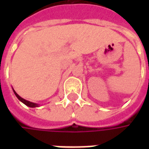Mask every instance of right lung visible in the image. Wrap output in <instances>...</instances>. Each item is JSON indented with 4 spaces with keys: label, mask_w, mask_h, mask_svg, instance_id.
Here are the masks:
<instances>
[{
    "label": "right lung",
    "mask_w": 149,
    "mask_h": 149,
    "mask_svg": "<svg viewBox=\"0 0 149 149\" xmlns=\"http://www.w3.org/2000/svg\"><path fill=\"white\" fill-rule=\"evenodd\" d=\"M13 92H14L15 95H16V97H17L19 100H21V102H23V103L25 104V105H27V106L29 107H31V108H35V107H38V104H35V103H33V102H30V101H28V100H24V99H23L22 97H21L19 95H18L16 92H15L14 90H13Z\"/></svg>",
    "instance_id": "add662e5"
}]
</instances>
